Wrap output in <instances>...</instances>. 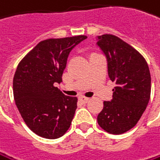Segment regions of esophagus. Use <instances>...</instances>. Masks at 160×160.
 Here are the masks:
<instances>
[{
	"mask_svg": "<svg viewBox=\"0 0 160 160\" xmlns=\"http://www.w3.org/2000/svg\"><path fill=\"white\" fill-rule=\"evenodd\" d=\"M79 100H80L82 103H88V102L90 101V98L85 97V96H81V97H79Z\"/></svg>",
	"mask_w": 160,
	"mask_h": 160,
	"instance_id": "esophagus-1",
	"label": "esophagus"
}]
</instances>
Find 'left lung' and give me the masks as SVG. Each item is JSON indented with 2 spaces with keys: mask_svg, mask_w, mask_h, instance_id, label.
I'll return each mask as SVG.
<instances>
[{
  "mask_svg": "<svg viewBox=\"0 0 160 160\" xmlns=\"http://www.w3.org/2000/svg\"><path fill=\"white\" fill-rule=\"evenodd\" d=\"M97 46L106 56L108 74L115 87L112 99L104 101L97 116L99 126L112 134L133 128L150 100L151 74L142 55L114 35L97 37Z\"/></svg>",
  "mask_w": 160,
  "mask_h": 160,
  "instance_id": "obj_1",
  "label": "left lung"
}]
</instances>
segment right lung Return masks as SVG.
I'll return each mask as SVG.
<instances>
[{"instance_id": "1", "label": "right lung", "mask_w": 160, "mask_h": 160, "mask_svg": "<svg viewBox=\"0 0 160 160\" xmlns=\"http://www.w3.org/2000/svg\"><path fill=\"white\" fill-rule=\"evenodd\" d=\"M85 35L40 42L19 63L13 78L16 106L28 127L40 137L55 139L68 130L77 98L65 95L62 82L69 52Z\"/></svg>"}]
</instances>
